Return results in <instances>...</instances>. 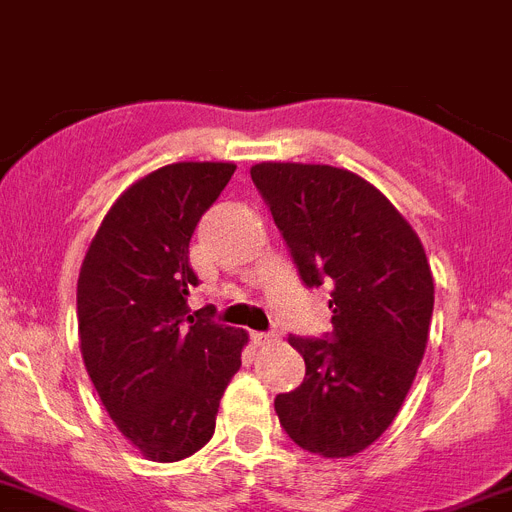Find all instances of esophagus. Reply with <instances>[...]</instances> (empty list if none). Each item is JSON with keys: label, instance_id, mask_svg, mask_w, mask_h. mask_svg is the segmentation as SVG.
I'll return each instance as SVG.
<instances>
[{"label": "esophagus", "instance_id": "34e87169", "mask_svg": "<svg viewBox=\"0 0 512 512\" xmlns=\"http://www.w3.org/2000/svg\"><path fill=\"white\" fill-rule=\"evenodd\" d=\"M251 339H253V344H259V347H264V344L274 342L277 336H274V334H266V331H253Z\"/></svg>", "mask_w": 512, "mask_h": 512}]
</instances>
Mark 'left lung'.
<instances>
[{
	"instance_id": "left-lung-1",
	"label": "left lung",
	"mask_w": 512,
	"mask_h": 512,
	"mask_svg": "<svg viewBox=\"0 0 512 512\" xmlns=\"http://www.w3.org/2000/svg\"><path fill=\"white\" fill-rule=\"evenodd\" d=\"M251 178L303 285H331V334H290L305 378L274 399L279 425L305 451L355 456L388 430L425 355L435 303L425 248L349 170L259 163Z\"/></svg>"
}]
</instances>
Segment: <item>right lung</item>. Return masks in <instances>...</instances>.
<instances>
[{"label": "right lung", "mask_w": 512, "mask_h": 512, "mask_svg": "<svg viewBox=\"0 0 512 512\" xmlns=\"http://www.w3.org/2000/svg\"><path fill=\"white\" fill-rule=\"evenodd\" d=\"M233 163H173L116 199L82 261L77 323L87 375L126 440L152 461L209 443L248 334L207 308L189 316L199 277L189 243Z\"/></svg>", "instance_id": "add662e5"}]
</instances>
